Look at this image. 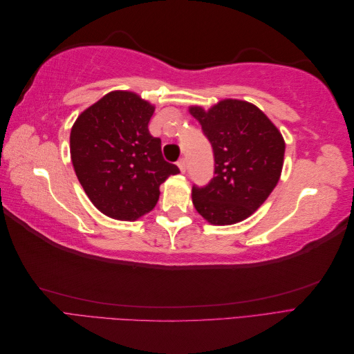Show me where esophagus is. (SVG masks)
Wrapping results in <instances>:
<instances>
[{
  "label": "esophagus",
  "mask_w": 354,
  "mask_h": 354,
  "mask_svg": "<svg viewBox=\"0 0 354 354\" xmlns=\"http://www.w3.org/2000/svg\"><path fill=\"white\" fill-rule=\"evenodd\" d=\"M177 165H178L181 173H186V169H187V160H186L185 158H181V159L178 160V162H177Z\"/></svg>",
  "instance_id": "1"
}]
</instances>
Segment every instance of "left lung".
<instances>
[{"mask_svg": "<svg viewBox=\"0 0 354 354\" xmlns=\"http://www.w3.org/2000/svg\"><path fill=\"white\" fill-rule=\"evenodd\" d=\"M190 115L214 151V177L192 189V202L214 226L239 223L259 209L281 178L285 140L255 104L223 99L208 111L190 106Z\"/></svg>", "mask_w": 354, "mask_h": 354, "instance_id": "1", "label": "left lung"}]
</instances>
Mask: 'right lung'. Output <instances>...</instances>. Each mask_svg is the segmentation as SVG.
<instances>
[{"label":"right lung","mask_w":354,"mask_h":354,"mask_svg":"<svg viewBox=\"0 0 354 354\" xmlns=\"http://www.w3.org/2000/svg\"><path fill=\"white\" fill-rule=\"evenodd\" d=\"M155 106L133 91H111L80 113L71 130V159L85 194L104 216L136 221L151 212L159 186L180 173L149 133Z\"/></svg>","instance_id":"obj_1"}]
</instances>
